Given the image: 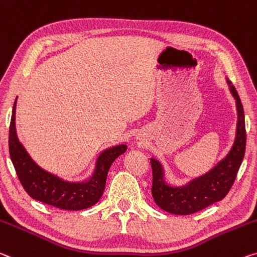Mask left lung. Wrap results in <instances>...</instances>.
<instances>
[{"label": "left lung", "mask_w": 257, "mask_h": 257, "mask_svg": "<svg viewBox=\"0 0 257 257\" xmlns=\"http://www.w3.org/2000/svg\"><path fill=\"white\" fill-rule=\"evenodd\" d=\"M230 90L235 98L238 109L237 136L230 153L225 159L203 176L197 178L183 187H170L164 182L161 165L151 159L152 167V195L157 205L168 213L191 215L202 210L214 202L222 200L229 193L237 177L246 150L245 114L241 100L234 85L227 80Z\"/></svg>", "instance_id": "left-lung-1"}]
</instances>
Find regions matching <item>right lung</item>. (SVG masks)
<instances>
[{
	"instance_id": "obj_1",
	"label": "right lung",
	"mask_w": 257,
	"mask_h": 257,
	"mask_svg": "<svg viewBox=\"0 0 257 257\" xmlns=\"http://www.w3.org/2000/svg\"><path fill=\"white\" fill-rule=\"evenodd\" d=\"M16 101L12 108L9 127V152L15 170L27 194L35 200L65 210L85 209L99 200L105 190L106 177L112 162L124 153L125 145H117L104 151L97 161L95 175L87 183H67L44 172L32 160L19 143L15 125Z\"/></svg>"
}]
</instances>
